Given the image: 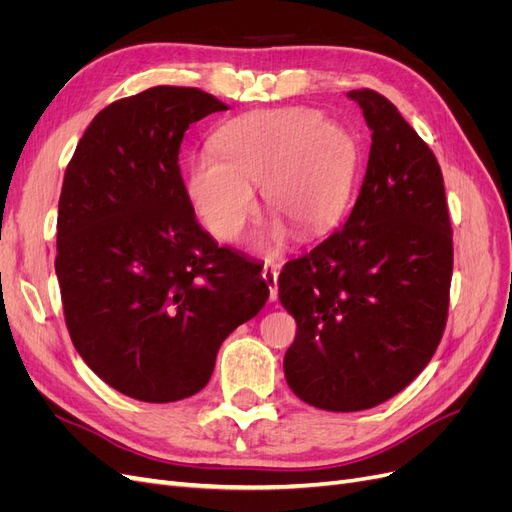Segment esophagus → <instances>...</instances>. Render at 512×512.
I'll use <instances>...</instances> for the list:
<instances>
[{
  "mask_svg": "<svg viewBox=\"0 0 512 512\" xmlns=\"http://www.w3.org/2000/svg\"><path fill=\"white\" fill-rule=\"evenodd\" d=\"M277 265H267L265 271H262V280L267 282L269 286V299L271 301H277Z\"/></svg>",
  "mask_w": 512,
  "mask_h": 512,
  "instance_id": "esophagus-1",
  "label": "esophagus"
}]
</instances>
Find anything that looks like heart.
Listing matches in <instances>:
<instances>
[{
  "label": "heart",
  "instance_id": "obj_1",
  "mask_svg": "<svg viewBox=\"0 0 512 512\" xmlns=\"http://www.w3.org/2000/svg\"><path fill=\"white\" fill-rule=\"evenodd\" d=\"M213 151L188 162L183 190L200 224L222 243L243 235L260 185L267 209L299 237L327 230L348 207L361 164L354 132L309 106L230 119L213 134ZM282 230L275 222L273 237Z\"/></svg>",
  "mask_w": 512,
  "mask_h": 512
}]
</instances>
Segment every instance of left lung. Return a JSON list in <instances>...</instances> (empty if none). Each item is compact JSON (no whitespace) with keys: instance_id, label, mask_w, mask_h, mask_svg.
<instances>
[{"instance_id":"obj_1","label":"left lung","mask_w":512,"mask_h":512,"mask_svg":"<svg viewBox=\"0 0 512 512\" xmlns=\"http://www.w3.org/2000/svg\"><path fill=\"white\" fill-rule=\"evenodd\" d=\"M371 130L346 224L286 262L280 301L297 320L284 356L305 404L356 412L391 399L436 352L448 314L453 228L440 164L374 89L348 91Z\"/></svg>"}]
</instances>
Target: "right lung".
<instances>
[{"mask_svg": "<svg viewBox=\"0 0 512 512\" xmlns=\"http://www.w3.org/2000/svg\"><path fill=\"white\" fill-rule=\"evenodd\" d=\"M226 108L196 87L145 89L100 111L66 168L55 273L72 344L149 404L205 389L224 339L269 299L262 267L215 243L183 190L185 130Z\"/></svg>", "mask_w": 512, "mask_h": 512, "instance_id": "right-lung-1", "label": "right lung"}]
</instances>
